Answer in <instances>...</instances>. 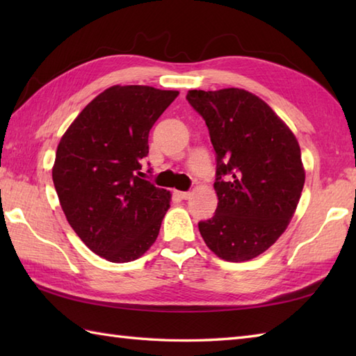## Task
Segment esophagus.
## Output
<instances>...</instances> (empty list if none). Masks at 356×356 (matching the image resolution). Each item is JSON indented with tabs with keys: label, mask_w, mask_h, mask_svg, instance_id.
<instances>
[{
	"label": "esophagus",
	"mask_w": 356,
	"mask_h": 356,
	"mask_svg": "<svg viewBox=\"0 0 356 356\" xmlns=\"http://www.w3.org/2000/svg\"><path fill=\"white\" fill-rule=\"evenodd\" d=\"M176 195H177L179 199L186 200V199L191 197V193H190V191H176Z\"/></svg>",
	"instance_id": "34e87169"
}]
</instances>
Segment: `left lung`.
Returning a JSON list of instances; mask_svg holds the SVG:
<instances>
[{
    "label": "left lung",
    "instance_id": "obj_1",
    "mask_svg": "<svg viewBox=\"0 0 356 356\" xmlns=\"http://www.w3.org/2000/svg\"><path fill=\"white\" fill-rule=\"evenodd\" d=\"M186 99L205 120L217 162V209L199 231L220 259L251 260L275 243L298 205L305 186L298 142L246 90H191Z\"/></svg>",
    "mask_w": 356,
    "mask_h": 356
}]
</instances>
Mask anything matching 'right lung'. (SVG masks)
Here are the masks:
<instances>
[{
  "instance_id": "1",
  "label": "right lung",
  "mask_w": 356,
  "mask_h": 356,
  "mask_svg": "<svg viewBox=\"0 0 356 356\" xmlns=\"http://www.w3.org/2000/svg\"><path fill=\"white\" fill-rule=\"evenodd\" d=\"M177 96L148 86L110 87L59 142L51 176L63 211L78 237L105 260L139 259L159 236L170 193L142 179V162L151 127Z\"/></svg>"
}]
</instances>
